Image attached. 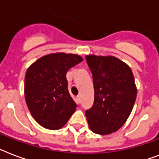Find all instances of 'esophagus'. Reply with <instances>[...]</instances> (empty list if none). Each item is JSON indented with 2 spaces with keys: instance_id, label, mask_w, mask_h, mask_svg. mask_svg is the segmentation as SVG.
Masks as SVG:
<instances>
[{
  "instance_id": "obj_1",
  "label": "esophagus",
  "mask_w": 159,
  "mask_h": 159,
  "mask_svg": "<svg viewBox=\"0 0 159 159\" xmlns=\"http://www.w3.org/2000/svg\"><path fill=\"white\" fill-rule=\"evenodd\" d=\"M77 100L78 103H80V102H81V96H80V95H77Z\"/></svg>"
}]
</instances>
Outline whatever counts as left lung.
<instances>
[{
    "instance_id": "obj_1",
    "label": "left lung",
    "mask_w": 159,
    "mask_h": 159,
    "mask_svg": "<svg viewBox=\"0 0 159 159\" xmlns=\"http://www.w3.org/2000/svg\"><path fill=\"white\" fill-rule=\"evenodd\" d=\"M94 82V104L86 111L94 133L109 135L119 130L135 104L137 89L131 68L114 56H86Z\"/></svg>"
}]
</instances>
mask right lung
Here are the masks:
<instances>
[{
  "label": "right lung",
  "mask_w": 159,
  "mask_h": 159,
  "mask_svg": "<svg viewBox=\"0 0 159 159\" xmlns=\"http://www.w3.org/2000/svg\"><path fill=\"white\" fill-rule=\"evenodd\" d=\"M83 60L80 55L53 53L35 61L26 72V104L37 122L58 130L66 124L77 104L68 90L66 73Z\"/></svg>",
  "instance_id": "add662e5"
}]
</instances>
